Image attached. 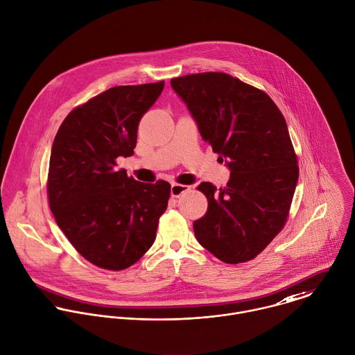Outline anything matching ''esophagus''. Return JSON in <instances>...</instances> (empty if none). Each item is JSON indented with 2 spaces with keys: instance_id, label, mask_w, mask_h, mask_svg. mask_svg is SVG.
<instances>
[{
  "instance_id": "esophagus-1",
  "label": "esophagus",
  "mask_w": 355,
  "mask_h": 355,
  "mask_svg": "<svg viewBox=\"0 0 355 355\" xmlns=\"http://www.w3.org/2000/svg\"><path fill=\"white\" fill-rule=\"evenodd\" d=\"M190 190V186H186V184H179V183H173L171 186V196L173 198H179L183 193L189 191Z\"/></svg>"
}]
</instances>
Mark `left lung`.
Returning <instances> with one entry per match:
<instances>
[{
	"label": "left lung",
	"mask_w": 355,
	"mask_h": 355,
	"mask_svg": "<svg viewBox=\"0 0 355 355\" xmlns=\"http://www.w3.org/2000/svg\"><path fill=\"white\" fill-rule=\"evenodd\" d=\"M171 85L232 171L225 189L209 182L197 187L208 209L194 234L225 263L249 261L284 229L299 179L285 119L264 91L226 73L187 74Z\"/></svg>",
	"instance_id": "left-lung-1"
}]
</instances>
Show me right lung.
Returning a JSON list of instances; mask_svg holds the SVG:
<instances>
[{
	"label": "right lung",
	"instance_id": "right-lung-1",
	"mask_svg": "<svg viewBox=\"0 0 355 355\" xmlns=\"http://www.w3.org/2000/svg\"><path fill=\"white\" fill-rule=\"evenodd\" d=\"M165 83L119 85L73 109L55 136L46 191L60 230L89 263L112 271L153 245L171 184L141 183L117 168L130 157L137 126Z\"/></svg>",
	"mask_w": 355,
	"mask_h": 355
}]
</instances>
